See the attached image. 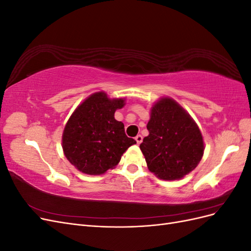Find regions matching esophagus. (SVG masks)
Here are the masks:
<instances>
[{"label":"esophagus","instance_id":"esophagus-1","mask_svg":"<svg viewBox=\"0 0 251 251\" xmlns=\"http://www.w3.org/2000/svg\"><path fill=\"white\" fill-rule=\"evenodd\" d=\"M135 140H136V142H137V144H140L142 142V136L141 135H137L135 137Z\"/></svg>","mask_w":251,"mask_h":251}]
</instances>
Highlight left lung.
Wrapping results in <instances>:
<instances>
[{"label":"left lung","instance_id":"8db88e82","mask_svg":"<svg viewBox=\"0 0 251 251\" xmlns=\"http://www.w3.org/2000/svg\"><path fill=\"white\" fill-rule=\"evenodd\" d=\"M140 150L149 170L163 180H178L201 161L204 142L199 126L181 105L162 97L151 109Z\"/></svg>","mask_w":251,"mask_h":251}]
</instances>
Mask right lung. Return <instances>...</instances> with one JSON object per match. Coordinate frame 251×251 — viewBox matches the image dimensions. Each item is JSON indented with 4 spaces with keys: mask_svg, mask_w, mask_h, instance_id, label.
Returning a JSON list of instances; mask_svg holds the SVG:
<instances>
[{
    "mask_svg": "<svg viewBox=\"0 0 251 251\" xmlns=\"http://www.w3.org/2000/svg\"><path fill=\"white\" fill-rule=\"evenodd\" d=\"M125 105L124 98L96 92L72 113L63 132L64 154L79 172L101 175L114 169L121 156L136 141L125 133V126L114 114Z\"/></svg>",
    "mask_w": 251,
    "mask_h": 251,
    "instance_id": "add662e5",
    "label": "right lung"
}]
</instances>
